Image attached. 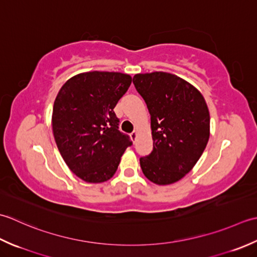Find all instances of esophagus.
<instances>
[{"label":"esophagus","mask_w":257,"mask_h":257,"mask_svg":"<svg viewBox=\"0 0 257 257\" xmlns=\"http://www.w3.org/2000/svg\"><path fill=\"white\" fill-rule=\"evenodd\" d=\"M130 136H131V139H132V141H135L136 136H138V132H136V131H133V132L130 134Z\"/></svg>","instance_id":"esophagus-1"}]
</instances>
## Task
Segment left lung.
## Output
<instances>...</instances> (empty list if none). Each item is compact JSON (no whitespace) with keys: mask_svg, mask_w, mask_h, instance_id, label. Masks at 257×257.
I'll return each mask as SVG.
<instances>
[{"mask_svg":"<svg viewBox=\"0 0 257 257\" xmlns=\"http://www.w3.org/2000/svg\"><path fill=\"white\" fill-rule=\"evenodd\" d=\"M133 84L151 114L153 151L140 159L148 179L167 185L196 164L209 138V113L202 94L165 72L136 74Z\"/></svg>","mask_w":257,"mask_h":257,"instance_id":"1","label":"left lung"}]
</instances>
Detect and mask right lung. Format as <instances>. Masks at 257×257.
<instances>
[{"instance_id":"right-lung-1","label":"right lung","mask_w":257,"mask_h":257,"mask_svg":"<svg viewBox=\"0 0 257 257\" xmlns=\"http://www.w3.org/2000/svg\"><path fill=\"white\" fill-rule=\"evenodd\" d=\"M132 83L115 72H87L70 78L54 101L52 126L66 165L88 183H102L116 172L121 156L132 145L118 130L114 112Z\"/></svg>"}]
</instances>
